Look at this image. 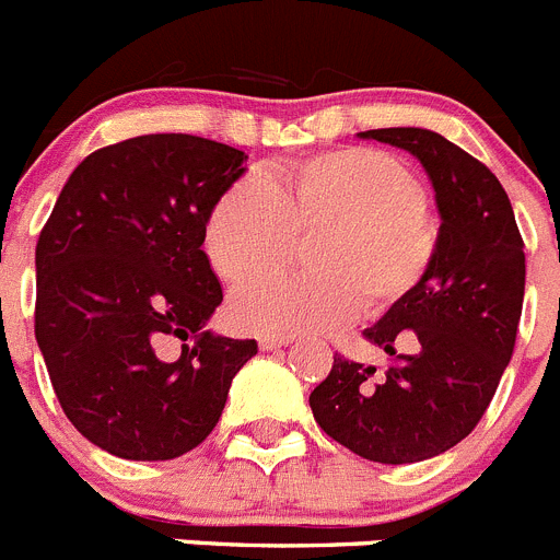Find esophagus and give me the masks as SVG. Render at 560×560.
Segmentation results:
<instances>
[{
  "instance_id": "1",
  "label": "esophagus",
  "mask_w": 560,
  "mask_h": 560,
  "mask_svg": "<svg viewBox=\"0 0 560 560\" xmlns=\"http://www.w3.org/2000/svg\"><path fill=\"white\" fill-rule=\"evenodd\" d=\"M292 337H273V334H265V337H259V348L262 351H276V348H284V345H290Z\"/></svg>"
}]
</instances>
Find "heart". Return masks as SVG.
<instances>
[{"label": "heart", "mask_w": 560, "mask_h": 560, "mask_svg": "<svg viewBox=\"0 0 560 560\" xmlns=\"http://www.w3.org/2000/svg\"><path fill=\"white\" fill-rule=\"evenodd\" d=\"M316 232L301 277L250 275L289 255L292 233ZM439 226L404 162L375 149H331L234 182L203 226V250L240 328L334 331L359 310L378 315L409 298L431 270Z\"/></svg>", "instance_id": "obj_1"}]
</instances>
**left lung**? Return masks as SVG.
<instances>
[{"label": "left lung", "instance_id": "8db88e82", "mask_svg": "<svg viewBox=\"0 0 560 560\" xmlns=\"http://www.w3.org/2000/svg\"><path fill=\"white\" fill-rule=\"evenodd\" d=\"M420 160L439 212V248L422 284L389 306L364 337L395 362L375 368L334 357L310 395L317 425L378 464H415L469 436L511 362L525 298V243L509 196L483 162L439 132H359ZM406 338L409 354L395 341Z\"/></svg>", "mask_w": 560, "mask_h": 560}]
</instances>
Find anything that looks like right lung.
Segmentation results:
<instances>
[{
	"label": "right lung",
	"mask_w": 560,
	"mask_h": 560,
	"mask_svg": "<svg viewBox=\"0 0 560 560\" xmlns=\"http://www.w3.org/2000/svg\"><path fill=\"white\" fill-rule=\"evenodd\" d=\"M245 151L196 135H140L68 176L35 248V339L77 431L129 462H168L221 420L254 339L207 328L223 290L203 254ZM180 339L183 353L167 357Z\"/></svg>",
	"instance_id": "1"
}]
</instances>
